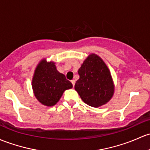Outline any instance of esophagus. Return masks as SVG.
Listing matches in <instances>:
<instances>
[{
	"label": "esophagus",
	"instance_id": "1",
	"mask_svg": "<svg viewBox=\"0 0 150 150\" xmlns=\"http://www.w3.org/2000/svg\"><path fill=\"white\" fill-rule=\"evenodd\" d=\"M71 83H72V86H75V80H71Z\"/></svg>",
	"mask_w": 150,
	"mask_h": 150
}]
</instances>
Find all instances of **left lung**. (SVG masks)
<instances>
[{
	"mask_svg": "<svg viewBox=\"0 0 150 150\" xmlns=\"http://www.w3.org/2000/svg\"><path fill=\"white\" fill-rule=\"evenodd\" d=\"M78 72L80 78L75 83V89L84 103L97 108L111 100L114 85L109 69L100 57L90 54Z\"/></svg>",
	"mask_w": 150,
	"mask_h": 150,
	"instance_id": "1",
	"label": "left lung"
}]
</instances>
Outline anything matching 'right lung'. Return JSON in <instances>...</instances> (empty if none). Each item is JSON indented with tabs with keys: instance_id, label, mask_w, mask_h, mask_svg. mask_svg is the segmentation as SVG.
Wrapping results in <instances>:
<instances>
[{
	"instance_id": "1",
	"label": "right lung",
	"mask_w": 150,
	"mask_h": 150,
	"mask_svg": "<svg viewBox=\"0 0 150 150\" xmlns=\"http://www.w3.org/2000/svg\"><path fill=\"white\" fill-rule=\"evenodd\" d=\"M72 88L65 75L57 70L55 63L44 59L38 64L32 78L35 97L43 105L53 106L59 100L63 93Z\"/></svg>"
}]
</instances>
